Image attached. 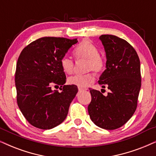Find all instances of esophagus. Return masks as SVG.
<instances>
[{
  "label": "esophagus",
  "instance_id": "34e87169",
  "mask_svg": "<svg viewBox=\"0 0 156 156\" xmlns=\"http://www.w3.org/2000/svg\"><path fill=\"white\" fill-rule=\"evenodd\" d=\"M78 90H79V92H82V91L87 90V89L83 88V87H78Z\"/></svg>",
  "mask_w": 156,
  "mask_h": 156
}]
</instances>
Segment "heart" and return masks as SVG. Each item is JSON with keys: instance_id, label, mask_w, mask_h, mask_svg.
I'll list each match as a JSON object with an SVG mask.
<instances>
[{"instance_id": "b5f03b06", "label": "heart", "mask_w": 156, "mask_h": 156, "mask_svg": "<svg viewBox=\"0 0 156 156\" xmlns=\"http://www.w3.org/2000/svg\"><path fill=\"white\" fill-rule=\"evenodd\" d=\"M74 55L76 59H87L86 70H93L97 73L102 72L105 67V58L99 53V49L94 44L87 39L84 40L76 46L74 51ZM61 66L65 73L71 74L73 72L74 62L72 58L64 56L61 58ZM95 80V74L90 72L81 74H77L68 78L69 84L80 87H87L89 84Z\"/></svg>"}]
</instances>
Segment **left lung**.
<instances>
[{"label": "left lung", "mask_w": 156, "mask_h": 156, "mask_svg": "<svg viewBox=\"0 0 156 156\" xmlns=\"http://www.w3.org/2000/svg\"><path fill=\"white\" fill-rule=\"evenodd\" d=\"M106 52V69L99 84L110 92L104 96L90 89L92 100L88 106L91 120L105 130L122 127L135 112L141 87L140 64L135 48L128 42L114 35H101Z\"/></svg>", "instance_id": "obj_1"}]
</instances>
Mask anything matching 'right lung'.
Listing matches in <instances>:
<instances>
[{
    "label": "right lung",
    "mask_w": 156,
    "mask_h": 156,
    "mask_svg": "<svg viewBox=\"0 0 156 156\" xmlns=\"http://www.w3.org/2000/svg\"><path fill=\"white\" fill-rule=\"evenodd\" d=\"M77 41V38L42 37L20 54L15 74L17 104L26 120L37 128H53L68 114L78 88L64 85L66 75L60 62ZM52 86H60L62 91H53Z\"/></svg>",
    "instance_id": "right-lung-1"
}]
</instances>
